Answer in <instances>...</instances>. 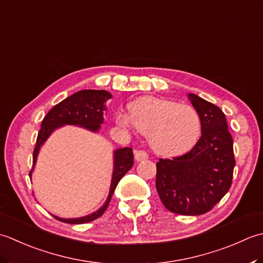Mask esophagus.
<instances>
[{
	"instance_id": "esophagus-1",
	"label": "esophagus",
	"mask_w": 263,
	"mask_h": 263,
	"mask_svg": "<svg viewBox=\"0 0 263 263\" xmlns=\"http://www.w3.org/2000/svg\"><path fill=\"white\" fill-rule=\"evenodd\" d=\"M148 158V154L143 151V149H138V151H135V160L138 162L141 161H145V160Z\"/></svg>"
}]
</instances>
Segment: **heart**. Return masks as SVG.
Returning <instances> with one entry per match:
<instances>
[{
	"mask_svg": "<svg viewBox=\"0 0 263 263\" xmlns=\"http://www.w3.org/2000/svg\"><path fill=\"white\" fill-rule=\"evenodd\" d=\"M128 110L129 114L117 112V124L148 135L152 148L165 157L190 151L201 135V118L192 105L143 96L129 103Z\"/></svg>",
	"mask_w": 263,
	"mask_h": 263,
	"instance_id": "b5f03b06",
	"label": "heart"
}]
</instances>
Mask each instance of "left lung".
I'll return each mask as SVG.
<instances>
[{"label": "left lung", "mask_w": 263, "mask_h": 263, "mask_svg": "<svg viewBox=\"0 0 263 263\" xmlns=\"http://www.w3.org/2000/svg\"><path fill=\"white\" fill-rule=\"evenodd\" d=\"M189 99L200 115L202 136L181 157L159 160L155 186L169 211L200 216L210 211L229 191L235 158L223 112L193 93Z\"/></svg>", "instance_id": "obj_1"}]
</instances>
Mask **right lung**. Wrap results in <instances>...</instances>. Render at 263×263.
<instances>
[{
    "instance_id": "obj_1",
    "label": "right lung",
    "mask_w": 263,
    "mask_h": 263,
    "mask_svg": "<svg viewBox=\"0 0 263 263\" xmlns=\"http://www.w3.org/2000/svg\"><path fill=\"white\" fill-rule=\"evenodd\" d=\"M112 98L111 93L106 90L98 89H83L64 99L60 103L53 106L47 112L42 121L41 129L37 136L36 146L33 153V168H31L29 177H31L35 164L37 161V155L40 153L41 146L46 142L51 134L55 129L66 125L79 126L93 133H98L101 125L104 122V111H106V101ZM134 164V154L130 147L118 148L114 152V171H112V179L110 185V192L108 199L99 210L80 218H59L53 216L58 220L66 223H85L93 221L101 217L108 208L112 195H114L116 187L119 180L125 176Z\"/></svg>"
}]
</instances>
